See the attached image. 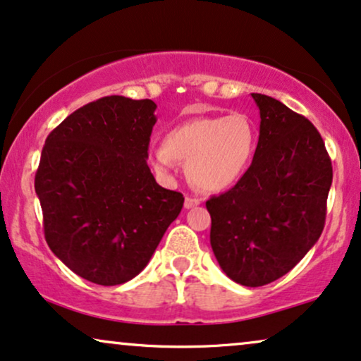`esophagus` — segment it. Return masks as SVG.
<instances>
[{
	"label": "esophagus",
	"instance_id": "esophagus-1",
	"mask_svg": "<svg viewBox=\"0 0 361 361\" xmlns=\"http://www.w3.org/2000/svg\"><path fill=\"white\" fill-rule=\"evenodd\" d=\"M199 204H200V199L190 197V195H187L185 200H184V207L185 209H192V207H195V205H199Z\"/></svg>",
	"mask_w": 361,
	"mask_h": 361
}]
</instances>
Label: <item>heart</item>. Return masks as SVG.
Wrapping results in <instances>:
<instances>
[{"label": "heart", "instance_id": "b5f03b06", "mask_svg": "<svg viewBox=\"0 0 361 361\" xmlns=\"http://www.w3.org/2000/svg\"><path fill=\"white\" fill-rule=\"evenodd\" d=\"M255 129L243 114L197 118L177 126L151 149L159 174L172 177L187 162L190 180L202 190L231 189L249 169L255 152Z\"/></svg>", "mask_w": 361, "mask_h": 361}]
</instances>
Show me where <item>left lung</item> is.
Returning a JSON list of instances; mask_svg holds the SVG:
<instances>
[{"label":"left lung","instance_id":"8db88e82","mask_svg":"<svg viewBox=\"0 0 361 361\" xmlns=\"http://www.w3.org/2000/svg\"><path fill=\"white\" fill-rule=\"evenodd\" d=\"M260 111L250 167L231 190L205 202L210 245L224 274L245 287L283 277L322 235L334 171L310 121L252 92Z\"/></svg>","mask_w":361,"mask_h":361}]
</instances>
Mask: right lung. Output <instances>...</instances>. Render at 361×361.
I'll return each mask as SVG.
<instances>
[{
	"instance_id": "obj_1",
	"label": "right lung",
	"mask_w": 361,
	"mask_h": 361,
	"mask_svg": "<svg viewBox=\"0 0 361 361\" xmlns=\"http://www.w3.org/2000/svg\"><path fill=\"white\" fill-rule=\"evenodd\" d=\"M157 106L106 96L46 139L35 190L53 254L89 282L121 285L149 264L184 197L154 179L147 149Z\"/></svg>"
}]
</instances>
